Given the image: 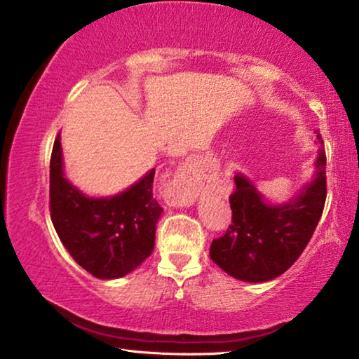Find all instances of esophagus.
Returning <instances> with one entry per match:
<instances>
[{
	"label": "esophagus",
	"mask_w": 359,
	"mask_h": 359,
	"mask_svg": "<svg viewBox=\"0 0 359 359\" xmlns=\"http://www.w3.org/2000/svg\"><path fill=\"white\" fill-rule=\"evenodd\" d=\"M205 182V169L199 160L188 161L182 166L171 184L166 187L168 199L172 205L191 204L203 191Z\"/></svg>",
	"instance_id": "1"
}]
</instances>
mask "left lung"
Segmentation results:
<instances>
[{
	"label": "left lung",
	"instance_id": "8db88e82",
	"mask_svg": "<svg viewBox=\"0 0 359 359\" xmlns=\"http://www.w3.org/2000/svg\"><path fill=\"white\" fill-rule=\"evenodd\" d=\"M315 177L285 204H267L245 175L236 174L229 196L233 224L212 241L210 258L231 277L267 282L293 266L307 247L326 201V154L320 135Z\"/></svg>",
	"mask_w": 359,
	"mask_h": 359
}]
</instances>
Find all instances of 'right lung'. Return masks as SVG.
I'll return each mask as SVG.
<instances>
[{
	"label": "right lung",
	"mask_w": 359,
	"mask_h": 359,
	"mask_svg": "<svg viewBox=\"0 0 359 359\" xmlns=\"http://www.w3.org/2000/svg\"><path fill=\"white\" fill-rule=\"evenodd\" d=\"M155 169L115 196L88 198L63 172L60 135L50 156V218L66 250L90 274L118 278L150 257L163 208L154 198Z\"/></svg>",
	"instance_id": "1"
}]
</instances>
